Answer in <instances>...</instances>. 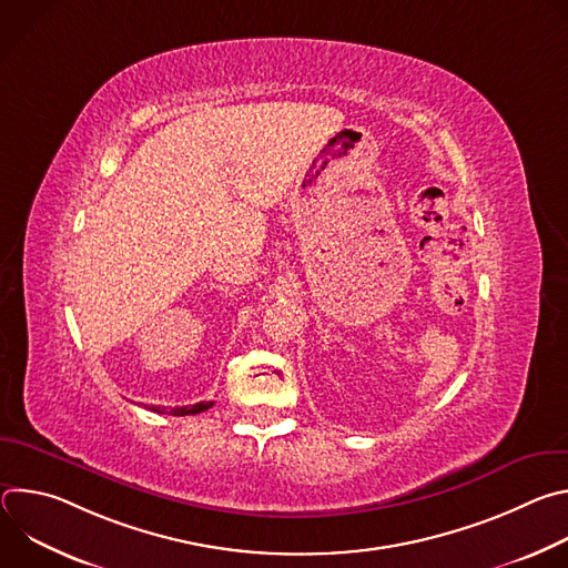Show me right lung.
<instances>
[{
  "mask_svg": "<svg viewBox=\"0 0 568 568\" xmlns=\"http://www.w3.org/2000/svg\"><path fill=\"white\" fill-rule=\"evenodd\" d=\"M213 407V402H197V404H189V407H150V412L154 414H169V416H195V414H202L206 409Z\"/></svg>",
  "mask_w": 568,
  "mask_h": 568,
  "instance_id": "add662e5",
  "label": "right lung"
}]
</instances>
